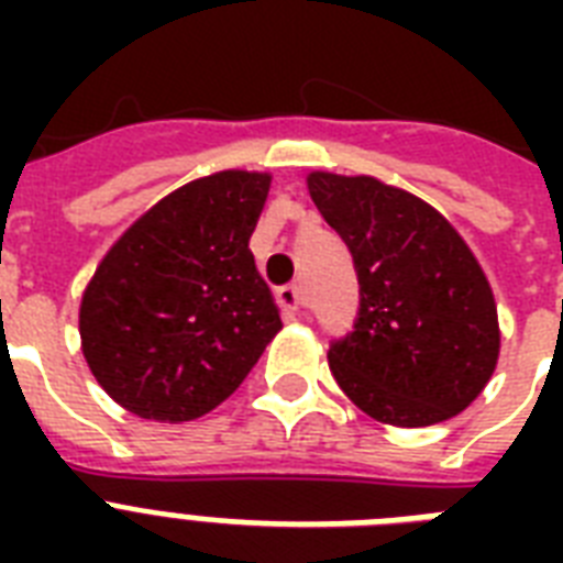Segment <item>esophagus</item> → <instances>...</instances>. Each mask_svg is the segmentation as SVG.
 Listing matches in <instances>:
<instances>
[{
	"label": "esophagus",
	"mask_w": 563,
	"mask_h": 563,
	"mask_svg": "<svg viewBox=\"0 0 563 563\" xmlns=\"http://www.w3.org/2000/svg\"><path fill=\"white\" fill-rule=\"evenodd\" d=\"M277 303L283 309H300L303 307V289H300V283H289V286H280L277 289Z\"/></svg>",
	"instance_id": "esophagus-1"
}]
</instances>
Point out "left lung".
<instances>
[{
    "instance_id": "8db88e82",
    "label": "left lung",
    "mask_w": 563,
    "mask_h": 563,
    "mask_svg": "<svg viewBox=\"0 0 563 563\" xmlns=\"http://www.w3.org/2000/svg\"><path fill=\"white\" fill-rule=\"evenodd\" d=\"M360 280L353 330L330 371L365 415L429 427L471 406L497 368V303L476 256L427 201L376 178L309 175Z\"/></svg>"
}]
</instances>
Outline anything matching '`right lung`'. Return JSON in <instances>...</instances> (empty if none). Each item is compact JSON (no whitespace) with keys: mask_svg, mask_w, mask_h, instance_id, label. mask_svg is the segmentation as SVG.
Masks as SVG:
<instances>
[{"mask_svg":"<svg viewBox=\"0 0 563 563\" xmlns=\"http://www.w3.org/2000/svg\"><path fill=\"white\" fill-rule=\"evenodd\" d=\"M268 175L219 172L157 201L125 230L81 300L84 360L148 420H192L251 374L280 312L251 254Z\"/></svg>","mask_w":563,"mask_h":563,"instance_id":"obj_1","label":"right lung"}]
</instances>
